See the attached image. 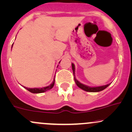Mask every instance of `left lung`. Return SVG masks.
Returning <instances> with one entry per match:
<instances>
[{
    "label": "left lung",
    "instance_id": "left-lung-1",
    "mask_svg": "<svg viewBox=\"0 0 132 132\" xmlns=\"http://www.w3.org/2000/svg\"><path fill=\"white\" fill-rule=\"evenodd\" d=\"M72 69H73V75H74V79H75V81L76 82V85L78 86L79 88H80L81 89H83V90L86 91V92H101V91L105 89V88L108 87L110 84H108L106 85H104V86H97V87H90V86H86V85H83V84L81 83L80 82H79L77 79H76L75 78V65H74L73 63H72Z\"/></svg>",
    "mask_w": 132,
    "mask_h": 132
}]
</instances>
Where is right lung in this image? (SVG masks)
Returning a JSON list of instances; mask_svg holds the SVG:
<instances>
[{
	"label": "right lung",
	"instance_id": "obj_1",
	"mask_svg": "<svg viewBox=\"0 0 132 132\" xmlns=\"http://www.w3.org/2000/svg\"><path fill=\"white\" fill-rule=\"evenodd\" d=\"M59 63H60V62H59ZM54 82H55V78H54V80H53V82H52L50 85H49V86H46V87H43L41 88H26L24 86V88H25L26 89H27V90L29 91V92L32 93H44L45 92H46V91L50 90V89H51V88H53V86H54Z\"/></svg>",
	"mask_w": 132,
	"mask_h": 132
}]
</instances>
